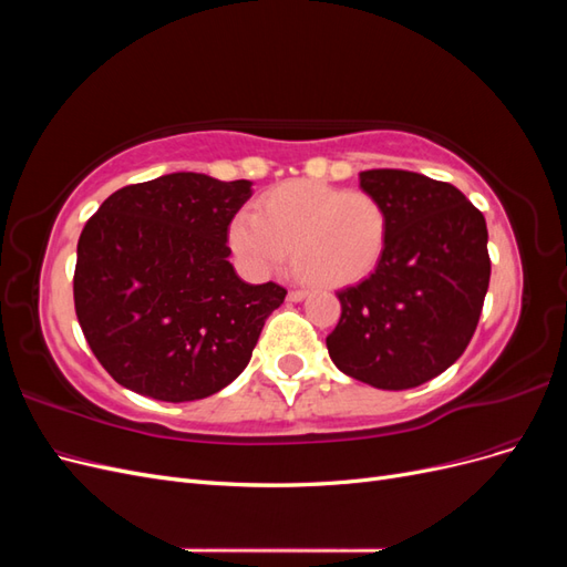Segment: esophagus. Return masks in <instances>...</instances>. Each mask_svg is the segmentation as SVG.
<instances>
[{
	"label": "esophagus",
	"mask_w": 567,
	"mask_h": 567,
	"mask_svg": "<svg viewBox=\"0 0 567 567\" xmlns=\"http://www.w3.org/2000/svg\"><path fill=\"white\" fill-rule=\"evenodd\" d=\"M307 298V293H305V290H290V293H288V300L290 302H300V300H305Z\"/></svg>",
	"instance_id": "obj_1"
}]
</instances>
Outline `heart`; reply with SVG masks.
<instances>
[{"mask_svg": "<svg viewBox=\"0 0 567 567\" xmlns=\"http://www.w3.org/2000/svg\"><path fill=\"white\" fill-rule=\"evenodd\" d=\"M390 217L381 198L323 182L293 179L238 213L229 244L252 277H269L290 257L307 284L342 288L362 281L381 262Z\"/></svg>", "mask_w": 567, "mask_h": 567, "instance_id": "heart-1", "label": "heart"}]
</instances>
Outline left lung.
<instances>
[{
  "mask_svg": "<svg viewBox=\"0 0 567 567\" xmlns=\"http://www.w3.org/2000/svg\"><path fill=\"white\" fill-rule=\"evenodd\" d=\"M388 246L371 277L338 290L340 321L326 348L350 379L409 390L447 371L468 348L489 286L487 225L456 186L406 169H367Z\"/></svg>",
  "mask_w": 567,
  "mask_h": 567,
  "instance_id": "left-lung-1",
  "label": "left lung"
}]
</instances>
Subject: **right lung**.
I'll list each match as a JSON object with an SVG mask.
<instances>
[{
	"label": "right lung",
	"mask_w": 567,
	"mask_h": 567,
	"mask_svg": "<svg viewBox=\"0 0 567 567\" xmlns=\"http://www.w3.org/2000/svg\"><path fill=\"white\" fill-rule=\"evenodd\" d=\"M252 182L173 173L111 194L84 225L75 315L94 357L144 398L194 402L248 362L286 288L246 284L229 262Z\"/></svg>",
	"instance_id": "add662e5"
}]
</instances>
